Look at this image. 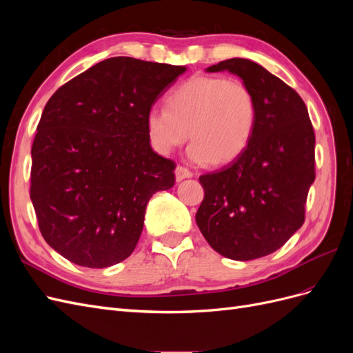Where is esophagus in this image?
Returning a JSON list of instances; mask_svg holds the SVG:
<instances>
[{
  "mask_svg": "<svg viewBox=\"0 0 353 353\" xmlns=\"http://www.w3.org/2000/svg\"><path fill=\"white\" fill-rule=\"evenodd\" d=\"M191 176H193V172H191L190 169H187L184 166H176V169H175V178H176L178 183H179V181H183L185 178H191Z\"/></svg>",
  "mask_w": 353,
  "mask_h": 353,
  "instance_id": "34e87169",
  "label": "esophagus"
}]
</instances>
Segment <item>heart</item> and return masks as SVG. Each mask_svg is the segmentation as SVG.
<instances>
[{
    "label": "heart",
    "instance_id": "obj_1",
    "mask_svg": "<svg viewBox=\"0 0 353 353\" xmlns=\"http://www.w3.org/2000/svg\"><path fill=\"white\" fill-rule=\"evenodd\" d=\"M256 99L248 83L196 74L166 97V109L147 113V137L157 154L168 156L190 137L196 163L225 165L248 147L256 123ZM190 132L188 133V131Z\"/></svg>",
    "mask_w": 353,
    "mask_h": 353
}]
</instances>
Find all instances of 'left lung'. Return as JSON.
Segmentation results:
<instances>
[{"mask_svg":"<svg viewBox=\"0 0 353 353\" xmlns=\"http://www.w3.org/2000/svg\"><path fill=\"white\" fill-rule=\"evenodd\" d=\"M228 70L256 99V123L244 152L199 178L205 190L196 222L213 250L252 261L279 250L303 225L315 181V132L303 100L258 63L230 59L206 69Z\"/></svg>","mask_w":353,"mask_h":353,"instance_id":"8db88e82","label":"left lung"}]
</instances>
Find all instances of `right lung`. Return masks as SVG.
Instances as JSON below:
<instances>
[{"instance_id": "add662e5", "label": "right lung", "mask_w": 353, "mask_h": 353, "mask_svg": "<svg viewBox=\"0 0 353 353\" xmlns=\"http://www.w3.org/2000/svg\"><path fill=\"white\" fill-rule=\"evenodd\" d=\"M184 72L112 57L47 101L30 150L29 194L42 237L63 258L105 268L134 252L148 200L175 184V162L148 141L147 113Z\"/></svg>"}]
</instances>
